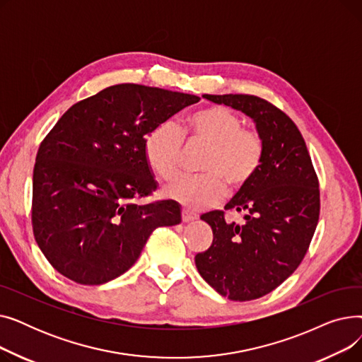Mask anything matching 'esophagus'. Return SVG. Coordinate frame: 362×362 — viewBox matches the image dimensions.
<instances>
[{"label":"esophagus","instance_id":"obj_1","mask_svg":"<svg viewBox=\"0 0 362 362\" xmlns=\"http://www.w3.org/2000/svg\"><path fill=\"white\" fill-rule=\"evenodd\" d=\"M198 216L194 213V211H191V210H187V208H182V220L183 221H191V220H194V218H197Z\"/></svg>","mask_w":362,"mask_h":362}]
</instances>
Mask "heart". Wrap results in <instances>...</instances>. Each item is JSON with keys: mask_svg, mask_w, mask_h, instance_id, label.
<instances>
[{"mask_svg": "<svg viewBox=\"0 0 362 362\" xmlns=\"http://www.w3.org/2000/svg\"><path fill=\"white\" fill-rule=\"evenodd\" d=\"M183 141L189 148L206 146L198 176H182L164 187V197L194 210L217 204L229 191L239 195L255 179L265 158V142L254 127H245L233 110L211 105L185 119L177 129L171 122L152 127L144 139V157L161 179L177 175L183 160Z\"/></svg>", "mask_w": 362, "mask_h": 362, "instance_id": "1", "label": "heart"}]
</instances>
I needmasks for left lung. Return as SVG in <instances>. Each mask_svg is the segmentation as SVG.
Listing matches in <instances>:
<instances>
[{
    "instance_id": "1",
    "label": "left lung",
    "mask_w": 362,
    "mask_h": 362,
    "mask_svg": "<svg viewBox=\"0 0 362 362\" xmlns=\"http://www.w3.org/2000/svg\"><path fill=\"white\" fill-rule=\"evenodd\" d=\"M204 98L254 119L265 158L255 182L224 206L242 213L243 224L226 223L224 211L201 216L211 226L213 243L195 264L220 295L258 299L280 286L310 248L320 217L318 177L300 132L280 108L245 93Z\"/></svg>"
}]
</instances>
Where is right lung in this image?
<instances>
[{"mask_svg":"<svg viewBox=\"0 0 362 362\" xmlns=\"http://www.w3.org/2000/svg\"><path fill=\"white\" fill-rule=\"evenodd\" d=\"M197 95L122 83L71 105L37 149L32 229L52 267L79 284L127 272L157 227L180 223L171 199L136 205L157 189L144 157L146 133Z\"/></svg>","mask_w":362,"mask_h":362,"instance_id":"right-lung-1","label":"right lung"}]
</instances>
